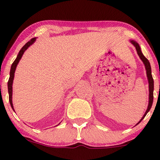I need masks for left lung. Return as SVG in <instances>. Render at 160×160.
Segmentation results:
<instances>
[{
	"instance_id": "left-lung-1",
	"label": "left lung",
	"mask_w": 160,
	"mask_h": 160,
	"mask_svg": "<svg viewBox=\"0 0 160 160\" xmlns=\"http://www.w3.org/2000/svg\"><path fill=\"white\" fill-rule=\"evenodd\" d=\"M129 41H130V43H131L132 44L134 47H135L138 55V56L140 57L141 60L143 62V63H144L145 69H146V73H147V77H148V83H149V102H148V108H147L146 112H145L144 116L142 117V118H141L140 121H139V122L136 124V125H138V124L140 123V122H141V120L144 118L145 116H146L147 113L150 111V108H151V107H152V104H153V86H154V85H153V77H152V74H151V67H150V64L149 61H148V58H147L146 57L143 55L142 52H141V47H140V46H139L138 43L133 40H129Z\"/></svg>"
}]
</instances>
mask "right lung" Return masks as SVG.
Segmentation results:
<instances>
[{"label":"right lung","instance_id":"right-lung-1","mask_svg":"<svg viewBox=\"0 0 160 160\" xmlns=\"http://www.w3.org/2000/svg\"><path fill=\"white\" fill-rule=\"evenodd\" d=\"M36 40V38H32L31 39V40H29L28 43H25V45L23 46V47L20 49V51L19 52V54L17 55V57L15 59V61L13 62V63L11 65V68H10V78H9L8 82H7V86H8V92H9V101H10V103L11 107H12V110L14 111V108H13V104H12V82H13V79H14V74H15V71H16V66H17L18 64L21 59L22 56L24 54V52H25V50L28 48L30 46H32L33 43L35 42Z\"/></svg>","mask_w":160,"mask_h":160}]
</instances>
